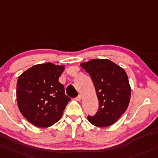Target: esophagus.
Returning a JSON list of instances; mask_svg holds the SVG:
<instances>
[{"label":"esophagus","instance_id":"34e87169","mask_svg":"<svg viewBox=\"0 0 158 158\" xmlns=\"http://www.w3.org/2000/svg\"><path fill=\"white\" fill-rule=\"evenodd\" d=\"M81 99H82V95H81V94H79V95L76 98V101H80Z\"/></svg>","mask_w":158,"mask_h":158}]
</instances>
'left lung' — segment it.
<instances>
[{"instance_id": "left-lung-1", "label": "left lung", "mask_w": 158, "mask_h": 158, "mask_svg": "<svg viewBox=\"0 0 158 158\" xmlns=\"http://www.w3.org/2000/svg\"><path fill=\"white\" fill-rule=\"evenodd\" d=\"M81 66L91 76L99 103L98 112L88 116V120L95 127H109L120 118L129 106L131 88L127 73L107 59H94Z\"/></svg>"}]
</instances>
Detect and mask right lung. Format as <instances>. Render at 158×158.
<instances>
[{"instance_id":"add662e5","label":"right lung","mask_w":158,"mask_h":158,"mask_svg":"<svg viewBox=\"0 0 158 158\" xmlns=\"http://www.w3.org/2000/svg\"><path fill=\"white\" fill-rule=\"evenodd\" d=\"M64 70V66L46 63L31 66L18 78V107L35 127H49L56 123L70 101L58 81Z\"/></svg>"}]
</instances>
